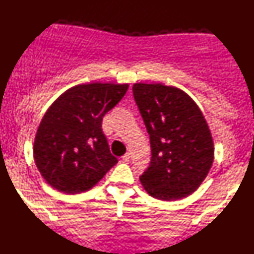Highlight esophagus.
I'll use <instances>...</instances> for the list:
<instances>
[{
	"instance_id": "34e87169",
	"label": "esophagus",
	"mask_w": 254,
	"mask_h": 254,
	"mask_svg": "<svg viewBox=\"0 0 254 254\" xmlns=\"http://www.w3.org/2000/svg\"><path fill=\"white\" fill-rule=\"evenodd\" d=\"M122 159H123L125 163H129V162H130V153H129V152L125 153V155H124L123 157H122Z\"/></svg>"
}]
</instances>
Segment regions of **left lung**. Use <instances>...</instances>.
<instances>
[{
    "label": "left lung",
    "instance_id": "8db88e82",
    "mask_svg": "<svg viewBox=\"0 0 254 254\" xmlns=\"http://www.w3.org/2000/svg\"><path fill=\"white\" fill-rule=\"evenodd\" d=\"M134 102L150 134L151 162L142 176L153 198L188 197L206 178L213 163V140L200 109L175 86L136 83Z\"/></svg>",
    "mask_w": 254,
    "mask_h": 254
}]
</instances>
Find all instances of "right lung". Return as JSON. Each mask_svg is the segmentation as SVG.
I'll return each instance as SVG.
<instances>
[{
  "mask_svg": "<svg viewBox=\"0 0 254 254\" xmlns=\"http://www.w3.org/2000/svg\"><path fill=\"white\" fill-rule=\"evenodd\" d=\"M127 89L129 84L114 83L76 85L51 104L34 143L35 163L48 184L64 193H81L116 164L102 121Z\"/></svg>",
  "mask_w": 254,
  "mask_h": 254,
  "instance_id": "obj_1",
  "label": "right lung"
}]
</instances>
